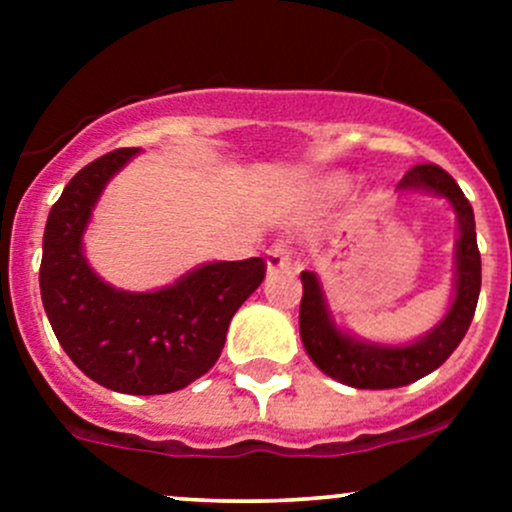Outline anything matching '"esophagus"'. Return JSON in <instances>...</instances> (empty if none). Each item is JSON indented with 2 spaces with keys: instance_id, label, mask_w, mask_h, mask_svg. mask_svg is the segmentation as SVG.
<instances>
[{
  "instance_id": "esophagus-1",
  "label": "esophagus",
  "mask_w": 512,
  "mask_h": 512,
  "mask_svg": "<svg viewBox=\"0 0 512 512\" xmlns=\"http://www.w3.org/2000/svg\"><path fill=\"white\" fill-rule=\"evenodd\" d=\"M265 262H267V272H270V275H275V272H282V270H289V265H292V252H289L287 242H275V245H270V250H267V255H265Z\"/></svg>"
}]
</instances>
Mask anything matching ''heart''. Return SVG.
Instances as JSON below:
<instances>
[{
    "instance_id": "b5f03b06",
    "label": "heart",
    "mask_w": 512,
    "mask_h": 512,
    "mask_svg": "<svg viewBox=\"0 0 512 512\" xmlns=\"http://www.w3.org/2000/svg\"><path fill=\"white\" fill-rule=\"evenodd\" d=\"M349 188V180L344 175H334V178L327 180V190L329 193H344Z\"/></svg>"
}]
</instances>
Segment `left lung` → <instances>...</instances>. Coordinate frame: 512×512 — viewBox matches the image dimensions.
<instances>
[{"label": "left lung", "mask_w": 512, "mask_h": 512, "mask_svg": "<svg viewBox=\"0 0 512 512\" xmlns=\"http://www.w3.org/2000/svg\"><path fill=\"white\" fill-rule=\"evenodd\" d=\"M404 190H428L453 205L458 215L456 285L446 317L416 342L404 347L361 342L334 324L314 272H302V304H299V334L309 359L327 376L354 389H396L436 371L466 337L476 314L480 294V252L476 242V218L456 180L436 163L414 165L401 180Z\"/></svg>", "instance_id": "1"}]
</instances>
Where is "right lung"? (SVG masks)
<instances>
[{"instance_id": "obj_1", "label": "right lung", "mask_w": 512, "mask_h": 512, "mask_svg": "<svg viewBox=\"0 0 512 512\" xmlns=\"http://www.w3.org/2000/svg\"><path fill=\"white\" fill-rule=\"evenodd\" d=\"M138 148H118L81 168L51 208L39 287L69 359L118 394L185 389L213 369L230 319L265 280V260L208 262L156 292H123L91 270L84 232L108 180Z\"/></svg>"}]
</instances>
